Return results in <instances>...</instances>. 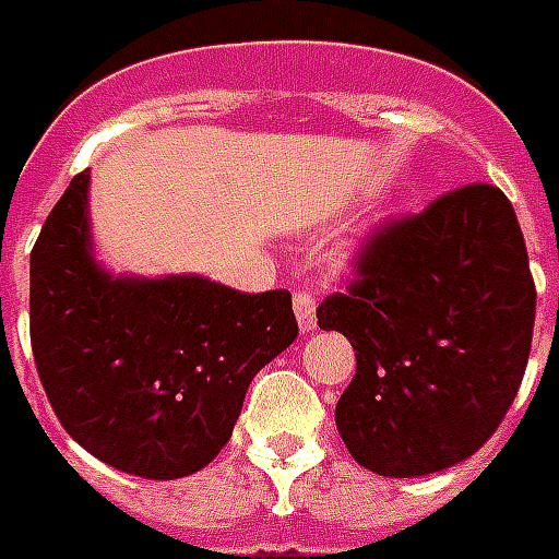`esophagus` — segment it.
Here are the masks:
<instances>
[{
    "instance_id": "esophagus-1",
    "label": "esophagus",
    "mask_w": 559,
    "mask_h": 559,
    "mask_svg": "<svg viewBox=\"0 0 559 559\" xmlns=\"http://www.w3.org/2000/svg\"><path fill=\"white\" fill-rule=\"evenodd\" d=\"M293 307H296V319L301 331H313L316 328V293L307 287H296L293 293Z\"/></svg>"
}]
</instances>
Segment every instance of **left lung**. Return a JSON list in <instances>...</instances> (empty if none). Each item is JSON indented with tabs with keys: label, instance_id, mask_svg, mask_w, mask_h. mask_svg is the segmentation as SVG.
<instances>
[{
	"label": "left lung",
	"instance_id": "1",
	"mask_svg": "<svg viewBox=\"0 0 559 559\" xmlns=\"http://www.w3.org/2000/svg\"><path fill=\"white\" fill-rule=\"evenodd\" d=\"M537 287L511 200L469 182L382 219L319 305L357 373L336 403L350 455L412 478L469 459L508 415L531 354Z\"/></svg>",
	"mask_w": 559,
	"mask_h": 559
}]
</instances>
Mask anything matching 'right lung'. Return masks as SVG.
I'll return each mask as SVG.
<instances>
[{
  "mask_svg": "<svg viewBox=\"0 0 559 559\" xmlns=\"http://www.w3.org/2000/svg\"><path fill=\"white\" fill-rule=\"evenodd\" d=\"M90 170L31 249V350L83 450L142 478L202 469L231 438L249 382L298 336L287 289L109 278L90 254Z\"/></svg>",
  "mask_w": 559,
  "mask_h": 559,
  "instance_id": "right-lung-1",
  "label": "right lung"
}]
</instances>
